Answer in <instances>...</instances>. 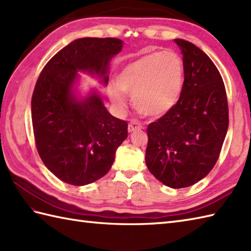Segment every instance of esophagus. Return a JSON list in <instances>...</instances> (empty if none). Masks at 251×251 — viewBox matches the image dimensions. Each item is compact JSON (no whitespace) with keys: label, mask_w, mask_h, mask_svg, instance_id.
Listing matches in <instances>:
<instances>
[{"label":"esophagus","mask_w":251,"mask_h":251,"mask_svg":"<svg viewBox=\"0 0 251 251\" xmlns=\"http://www.w3.org/2000/svg\"><path fill=\"white\" fill-rule=\"evenodd\" d=\"M140 129H142V126L139 122L136 120L130 121V123L128 124V131L129 132H134L136 130H140Z\"/></svg>","instance_id":"34e87169"}]
</instances>
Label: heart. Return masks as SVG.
Segmentation results:
<instances>
[{"label": "heart", "mask_w": 251, "mask_h": 251, "mask_svg": "<svg viewBox=\"0 0 251 251\" xmlns=\"http://www.w3.org/2000/svg\"><path fill=\"white\" fill-rule=\"evenodd\" d=\"M108 94L116 108L124 109L125 96L131 95L135 108L146 116L166 114L177 104L184 83L181 57L172 50L152 51L123 67Z\"/></svg>", "instance_id": "1"}]
</instances>
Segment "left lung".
Returning a JSON list of instances; mask_svg holds the SVG:
<instances>
[{
  "label": "left lung",
  "instance_id": "obj_1",
  "mask_svg": "<svg viewBox=\"0 0 251 251\" xmlns=\"http://www.w3.org/2000/svg\"><path fill=\"white\" fill-rule=\"evenodd\" d=\"M182 54L184 83L179 101L148 126L146 164L158 181L188 188L210 173L228 127L225 84L214 62L188 41L176 39Z\"/></svg>",
  "mask_w": 251,
  "mask_h": 251
}]
</instances>
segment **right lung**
<instances>
[{"label": "right lung", "instance_id": "add662e5", "mask_svg": "<svg viewBox=\"0 0 251 251\" xmlns=\"http://www.w3.org/2000/svg\"><path fill=\"white\" fill-rule=\"evenodd\" d=\"M124 42L114 37H83L71 42L47 62L31 100L37 152L58 179L86 185L102 178L124 141L127 123L111 115L96 88L81 95L78 72L106 86L110 61Z\"/></svg>", "mask_w": 251, "mask_h": 251}]
</instances>
